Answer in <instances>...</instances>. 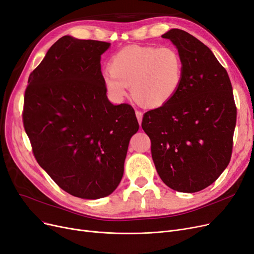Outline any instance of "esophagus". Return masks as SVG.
<instances>
[{
	"mask_svg": "<svg viewBox=\"0 0 254 254\" xmlns=\"http://www.w3.org/2000/svg\"><path fill=\"white\" fill-rule=\"evenodd\" d=\"M136 117L138 119L139 125H141V122H142V113L140 112V111H136Z\"/></svg>",
	"mask_w": 254,
	"mask_h": 254,
	"instance_id": "esophagus-1",
	"label": "esophagus"
}]
</instances>
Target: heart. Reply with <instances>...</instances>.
<instances>
[{
	"label": "heart",
	"mask_w": 254,
	"mask_h": 254,
	"mask_svg": "<svg viewBox=\"0 0 254 254\" xmlns=\"http://www.w3.org/2000/svg\"><path fill=\"white\" fill-rule=\"evenodd\" d=\"M103 72L110 97L119 102L130 86L133 98L147 109H159L179 92L184 78V62L173 46H128L119 50Z\"/></svg>",
	"instance_id": "1"
}]
</instances>
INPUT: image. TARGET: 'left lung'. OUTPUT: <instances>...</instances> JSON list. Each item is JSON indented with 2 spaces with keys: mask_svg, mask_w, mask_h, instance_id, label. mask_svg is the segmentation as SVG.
Listing matches in <instances>:
<instances>
[{
  "mask_svg": "<svg viewBox=\"0 0 254 254\" xmlns=\"http://www.w3.org/2000/svg\"><path fill=\"white\" fill-rule=\"evenodd\" d=\"M184 62V78L165 106L146 112L158 175L172 190L196 192L211 185L230 162L237 107L228 73L207 46L184 30L162 35Z\"/></svg>",
  "mask_w": 254,
  "mask_h": 254,
  "instance_id": "8db88e82",
  "label": "left lung"
}]
</instances>
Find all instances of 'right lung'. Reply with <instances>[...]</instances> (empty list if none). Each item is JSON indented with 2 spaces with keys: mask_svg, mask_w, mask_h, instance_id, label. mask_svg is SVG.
Returning <instances> with one entry per match:
<instances>
[{
  "mask_svg": "<svg viewBox=\"0 0 254 254\" xmlns=\"http://www.w3.org/2000/svg\"><path fill=\"white\" fill-rule=\"evenodd\" d=\"M110 43L65 35L30 73L23 125L37 163L62 190L81 199L111 194L124 176L139 128L128 103L107 97L100 55Z\"/></svg>",
  "mask_w": 254,
  "mask_h": 254,
  "instance_id": "1",
  "label": "right lung"
}]
</instances>
